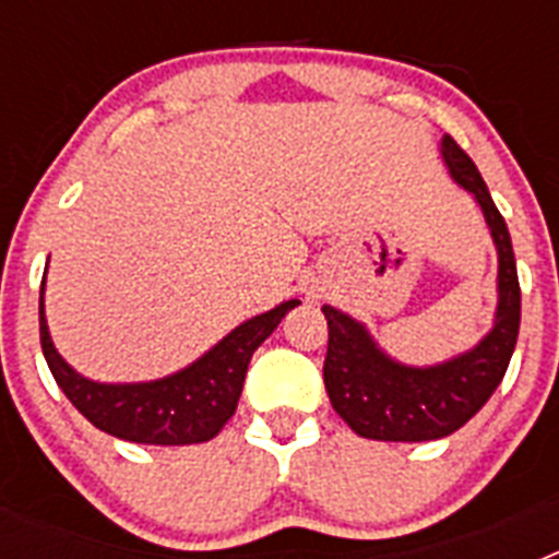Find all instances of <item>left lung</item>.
Segmentation results:
<instances>
[{"label":"left lung","instance_id":"8db88e82","mask_svg":"<svg viewBox=\"0 0 559 559\" xmlns=\"http://www.w3.org/2000/svg\"><path fill=\"white\" fill-rule=\"evenodd\" d=\"M442 156L451 176L473 192L498 249V313L490 335L467 355L414 369L400 367L374 347L364 324L324 305L328 355L324 389L338 417L358 437L383 442H428L459 428L490 400L510 367L521 328V285L515 251L501 212L492 204L481 173L453 136L442 140Z\"/></svg>","mask_w":559,"mask_h":559}]
</instances>
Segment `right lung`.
<instances>
[{
	"mask_svg": "<svg viewBox=\"0 0 559 559\" xmlns=\"http://www.w3.org/2000/svg\"><path fill=\"white\" fill-rule=\"evenodd\" d=\"M296 299L231 330L221 344L192 367L153 383H95L81 378L56 353L44 319V290L38 299V330L47 367L69 403L100 431L142 445H192L206 442L229 423L243 392L246 369L254 349L296 308Z\"/></svg>",
	"mask_w": 559,
	"mask_h": 559,
	"instance_id": "add662e5",
	"label": "right lung"
}]
</instances>
